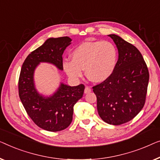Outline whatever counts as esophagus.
Here are the masks:
<instances>
[{"label":"esophagus","instance_id":"34e87169","mask_svg":"<svg viewBox=\"0 0 160 160\" xmlns=\"http://www.w3.org/2000/svg\"><path fill=\"white\" fill-rule=\"evenodd\" d=\"M90 92H91V88L88 86H86L85 88V91H84V93H88Z\"/></svg>","mask_w":160,"mask_h":160}]
</instances>
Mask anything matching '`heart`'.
<instances>
[{
  "instance_id": "b5f03b06",
  "label": "heart",
  "mask_w": 160,
  "mask_h": 160,
  "mask_svg": "<svg viewBox=\"0 0 160 160\" xmlns=\"http://www.w3.org/2000/svg\"><path fill=\"white\" fill-rule=\"evenodd\" d=\"M72 60H65L63 68L69 77H82L85 69L87 77L93 82H100L108 79L114 72L118 53L111 42L86 41L75 47L71 53Z\"/></svg>"
}]
</instances>
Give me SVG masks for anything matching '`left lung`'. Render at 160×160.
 <instances>
[{"label":"left lung","mask_w":160,"mask_h":160,"mask_svg":"<svg viewBox=\"0 0 160 160\" xmlns=\"http://www.w3.org/2000/svg\"><path fill=\"white\" fill-rule=\"evenodd\" d=\"M118 50L114 72L93 87L100 118L120 125L133 119L143 109L149 80L148 67L140 51L120 36L109 35Z\"/></svg>","instance_id":"1"}]
</instances>
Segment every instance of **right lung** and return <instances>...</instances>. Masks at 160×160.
Wrapping results in <instances>:
<instances>
[{"label": "right lung", "mask_w": 160, "mask_h": 160, "mask_svg": "<svg viewBox=\"0 0 160 160\" xmlns=\"http://www.w3.org/2000/svg\"><path fill=\"white\" fill-rule=\"evenodd\" d=\"M69 37L51 38L28 56L19 78V96L27 113L38 127L51 132L64 130L72 121L74 105L82 97L85 86L61 83L50 96H43L35 88L34 72L40 62L52 64L63 70L62 54L71 44Z\"/></svg>", "instance_id": "add662e5"}]
</instances>
